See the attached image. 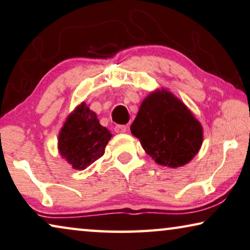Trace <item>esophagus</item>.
Masks as SVG:
<instances>
[{
    "mask_svg": "<svg viewBox=\"0 0 250 250\" xmlns=\"http://www.w3.org/2000/svg\"><path fill=\"white\" fill-rule=\"evenodd\" d=\"M115 132L116 133H125L127 130V126L125 125H116L115 126Z\"/></svg>",
    "mask_w": 250,
    "mask_h": 250,
    "instance_id": "esophagus-1",
    "label": "esophagus"
}]
</instances>
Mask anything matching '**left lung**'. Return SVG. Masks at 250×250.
Instances as JSON below:
<instances>
[{
    "label": "left lung",
    "mask_w": 250,
    "mask_h": 250,
    "mask_svg": "<svg viewBox=\"0 0 250 250\" xmlns=\"http://www.w3.org/2000/svg\"><path fill=\"white\" fill-rule=\"evenodd\" d=\"M130 132L157 164L172 168L189 163L203 140L199 121L165 89L153 91L144 99Z\"/></svg>",
    "instance_id": "8db88e82"
}]
</instances>
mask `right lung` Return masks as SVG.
Instances as JSON below:
<instances>
[{
    "label": "right lung",
    "instance_id": "right-lung-1",
    "mask_svg": "<svg viewBox=\"0 0 250 250\" xmlns=\"http://www.w3.org/2000/svg\"><path fill=\"white\" fill-rule=\"evenodd\" d=\"M112 134L99 124L97 115L82 103L69 115L60 130L61 156L76 170H85L104 155Z\"/></svg>",
    "mask_w": 250,
    "mask_h": 250
}]
</instances>
